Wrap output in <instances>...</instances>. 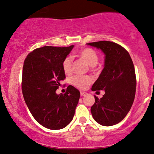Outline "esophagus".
<instances>
[{"mask_svg": "<svg viewBox=\"0 0 154 154\" xmlns=\"http://www.w3.org/2000/svg\"><path fill=\"white\" fill-rule=\"evenodd\" d=\"M87 94V93L86 92H85V91H80V95L82 97H83V96H85V95Z\"/></svg>", "mask_w": 154, "mask_h": 154, "instance_id": "34e87169", "label": "esophagus"}]
</instances>
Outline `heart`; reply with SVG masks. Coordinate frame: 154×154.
I'll use <instances>...</instances> for the list:
<instances>
[{
  "instance_id": "b5f03b06",
  "label": "heart",
  "mask_w": 154,
  "mask_h": 154,
  "mask_svg": "<svg viewBox=\"0 0 154 154\" xmlns=\"http://www.w3.org/2000/svg\"><path fill=\"white\" fill-rule=\"evenodd\" d=\"M78 57L86 63L90 67H94L99 61V56L97 52L91 48H85L78 53ZM63 69L66 75L72 72V58L67 57L63 63ZM92 79L89 76L77 75L71 79V83L74 86L81 89H86Z\"/></svg>"
}]
</instances>
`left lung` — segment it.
<instances>
[{
	"mask_svg": "<svg viewBox=\"0 0 154 154\" xmlns=\"http://www.w3.org/2000/svg\"><path fill=\"white\" fill-rule=\"evenodd\" d=\"M100 49L105 55L104 67L91 90H104L101 99L94 96L91 112L97 123L110 126L119 123L133 104L136 93V74L129 52L110 41L87 43Z\"/></svg>",
	"mask_w": 154,
	"mask_h": 154,
	"instance_id": "8db88e82",
	"label": "left lung"
}]
</instances>
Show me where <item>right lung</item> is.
<instances>
[{
    "label": "right lung",
    "instance_id": "obj_1",
    "mask_svg": "<svg viewBox=\"0 0 154 154\" xmlns=\"http://www.w3.org/2000/svg\"><path fill=\"white\" fill-rule=\"evenodd\" d=\"M74 48L45 46L29 53L23 68L22 90L33 117L47 129H62L72 120L80 92L72 85L57 94L65 78L63 63Z\"/></svg>",
    "mask_w": 154,
    "mask_h": 154
}]
</instances>
